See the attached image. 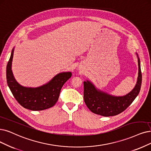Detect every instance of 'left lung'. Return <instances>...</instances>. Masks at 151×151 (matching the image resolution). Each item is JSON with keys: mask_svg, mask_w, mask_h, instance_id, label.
<instances>
[{"mask_svg": "<svg viewBox=\"0 0 151 151\" xmlns=\"http://www.w3.org/2000/svg\"><path fill=\"white\" fill-rule=\"evenodd\" d=\"M136 55L138 62L137 82L134 88L127 95L113 96L97 89L91 82H83L84 101L92 112L104 116H115L124 111L134 100L139 93L142 82L140 59L137 53Z\"/></svg>", "mask_w": 151, "mask_h": 151, "instance_id": "1", "label": "left lung"}]
</instances>
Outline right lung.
I'll list each match as a JSON object with an SVG mask.
<instances>
[{"label":"right lung","mask_w":151,"mask_h":151,"mask_svg":"<svg viewBox=\"0 0 151 151\" xmlns=\"http://www.w3.org/2000/svg\"><path fill=\"white\" fill-rule=\"evenodd\" d=\"M14 51V48L7 63L6 77L8 86L16 100L23 107L33 111L43 110L53 106L58 100L62 87L72 76L71 72L59 73L49 82L39 87L22 86L16 81L12 70Z\"/></svg>","instance_id":"obj_1"}]
</instances>
